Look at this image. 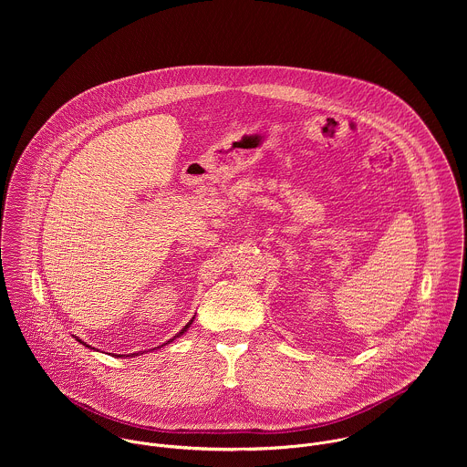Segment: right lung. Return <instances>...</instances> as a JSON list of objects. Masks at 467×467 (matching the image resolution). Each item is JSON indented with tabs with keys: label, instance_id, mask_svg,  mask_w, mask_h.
I'll return each mask as SVG.
<instances>
[{
	"label": "right lung",
	"instance_id": "add662e5",
	"mask_svg": "<svg viewBox=\"0 0 467 467\" xmlns=\"http://www.w3.org/2000/svg\"><path fill=\"white\" fill-rule=\"evenodd\" d=\"M192 322H194V318H192V320H191V322H189V324H187V326H185V327H183V329H182V331H180V333L176 334V336H174V337H172V339H176V337H178V336H182V334L187 333V329H189V327H191V326H192ZM172 339H171V341H172ZM77 341H80V339H78V337H77ZM80 343H82V345H86V343H84V341H80ZM163 345H165V343H163ZM163 345H160V347H163ZM86 347H89V345H86ZM160 347H158V348H160ZM89 348H93V347H89ZM152 350H154V348H152ZM140 354H143V352H140ZM133 356H138V354H136V352H134Z\"/></svg>",
	"mask_w": 467,
	"mask_h": 467
}]
</instances>
